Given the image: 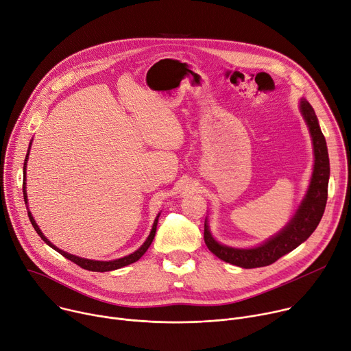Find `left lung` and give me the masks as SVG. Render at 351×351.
Here are the masks:
<instances>
[{
	"instance_id": "left-lung-1",
	"label": "left lung",
	"mask_w": 351,
	"mask_h": 351,
	"mask_svg": "<svg viewBox=\"0 0 351 351\" xmlns=\"http://www.w3.org/2000/svg\"><path fill=\"white\" fill-rule=\"evenodd\" d=\"M300 110L304 120L308 125L311 138L314 145V171L305 197L298 206L293 219L280 230L276 236L269 239L263 244L255 248H232L217 243L209 230V224L205 220V244L210 252L217 258L231 265H236L245 269L267 266L276 262L283 255L289 254L304 243L319 224L326 201H328V182H329V156L325 136L319 128V123L314 108L305 100L301 99Z\"/></svg>"
}]
</instances>
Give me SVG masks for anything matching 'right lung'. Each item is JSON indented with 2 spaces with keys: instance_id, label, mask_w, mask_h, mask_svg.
Masks as SVG:
<instances>
[{
  "instance_id": "add662e5",
  "label": "right lung",
  "mask_w": 351,
  "mask_h": 351,
  "mask_svg": "<svg viewBox=\"0 0 351 351\" xmlns=\"http://www.w3.org/2000/svg\"><path fill=\"white\" fill-rule=\"evenodd\" d=\"M30 145H32V143H30ZM29 150H30V146H29ZM29 150H27V154H26V158H25V163H23V199H25V204H27V193H26V163H27V159H29ZM27 216H29V220H30V223H32L33 228L36 230L37 234L42 237V240H43L47 245H50L53 250H56L57 252H60L62 256H65V258L69 259L71 262L76 263L77 266H81V267H84V269H86V270H92V271H110V270L120 269V267H123V266H127V265H131V263L136 262V261L147 251V248L150 247V244H152V241H153V239H154L156 227H158V221H159L160 213H159L158 216H156L154 223H153L152 230H150V234H149V237L146 239V241L139 247V250H136L134 254H130V255H127V256H124V258L115 259V261H92V259H86V258L75 256V255H72V254H68V252H65V251L57 248L54 244H51V243L45 237L42 230L38 228V226L36 224V221H34L32 213L29 212V208H27Z\"/></svg>"
}]
</instances>
